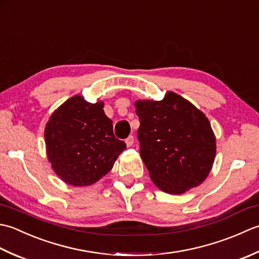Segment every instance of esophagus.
Returning <instances> with one entry per match:
<instances>
[{"instance_id":"1","label":"esophagus","mask_w":259,"mask_h":259,"mask_svg":"<svg viewBox=\"0 0 259 259\" xmlns=\"http://www.w3.org/2000/svg\"><path fill=\"white\" fill-rule=\"evenodd\" d=\"M125 143H126V145H127V147H131L132 145L134 144V136L133 135H130L127 139L125 140Z\"/></svg>"}]
</instances>
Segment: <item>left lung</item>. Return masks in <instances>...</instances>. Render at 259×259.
Segmentation results:
<instances>
[{
    "label": "left lung",
    "instance_id": "8db88e82",
    "mask_svg": "<svg viewBox=\"0 0 259 259\" xmlns=\"http://www.w3.org/2000/svg\"><path fill=\"white\" fill-rule=\"evenodd\" d=\"M140 154L153 183L182 194L201 184L212 167L215 136L209 119L180 95L162 100H136Z\"/></svg>",
    "mask_w": 259,
    "mask_h": 259
}]
</instances>
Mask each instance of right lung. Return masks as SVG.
Listing matches in <instances>:
<instances>
[{"mask_svg": "<svg viewBox=\"0 0 259 259\" xmlns=\"http://www.w3.org/2000/svg\"><path fill=\"white\" fill-rule=\"evenodd\" d=\"M103 108L102 100L92 104L76 95L58 107L46 125L47 156L67 184L85 187L97 182L126 149L115 137Z\"/></svg>", "mask_w": 259, "mask_h": 259, "instance_id": "add662e5", "label": "right lung"}]
</instances>
